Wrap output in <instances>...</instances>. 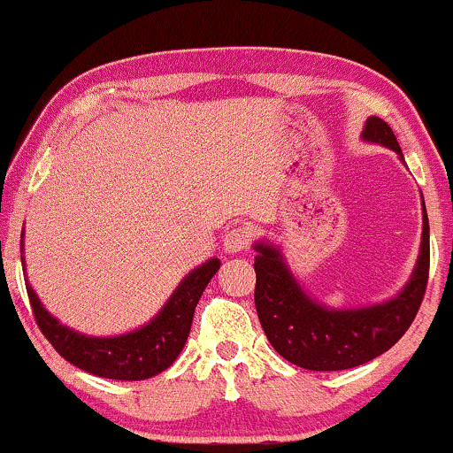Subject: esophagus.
Masks as SVG:
<instances>
[{
    "mask_svg": "<svg viewBox=\"0 0 453 453\" xmlns=\"http://www.w3.org/2000/svg\"><path fill=\"white\" fill-rule=\"evenodd\" d=\"M250 247V233L245 228L234 226L225 234V250L228 253H239Z\"/></svg>",
    "mask_w": 453,
    "mask_h": 453,
    "instance_id": "1",
    "label": "esophagus"
}]
</instances>
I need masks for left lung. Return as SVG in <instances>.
<instances>
[{
  "mask_svg": "<svg viewBox=\"0 0 453 453\" xmlns=\"http://www.w3.org/2000/svg\"><path fill=\"white\" fill-rule=\"evenodd\" d=\"M361 138L389 148L404 163L392 127L380 117H367ZM253 250L257 318L274 350L296 367L342 371L383 355L414 321L429 278V219L423 200V237L411 278L392 299L367 307L334 309L315 301L290 272L280 247L262 239Z\"/></svg>",
  "mask_w": 453,
  "mask_h": 453,
  "instance_id": "1",
  "label": "left lung"
}]
</instances>
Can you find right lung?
<instances>
[{
  "label": "right lung",
  "instance_id": "obj_1",
  "mask_svg": "<svg viewBox=\"0 0 453 453\" xmlns=\"http://www.w3.org/2000/svg\"><path fill=\"white\" fill-rule=\"evenodd\" d=\"M20 251H24V231ZM22 268L27 270L24 256ZM219 268V257L197 265L179 282V287L173 290V295L148 324L132 332L117 334V336H88V334L76 332L47 311L39 295L30 287L28 278L27 290L36 324L65 361L107 380L140 381L163 373L181 355L188 342L197 301Z\"/></svg>",
  "mask_w": 453,
  "mask_h": 453
}]
</instances>
